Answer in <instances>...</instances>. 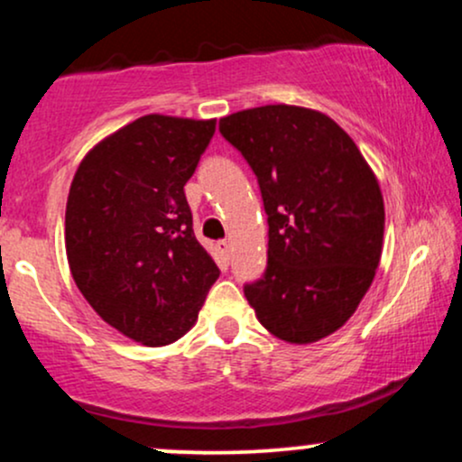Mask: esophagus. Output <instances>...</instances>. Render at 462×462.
<instances>
[{"instance_id":"1","label":"esophagus","mask_w":462,"mask_h":462,"mask_svg":"<svg viewBox=\"0 0 462 462\" xmlns=\"http://www.w3.org/2000/svg\"><path fill=\"white\" fill-rule=\"evenodd\" d=\"M217 245H219V252L224 254L227 261H230V256H232V243H230V241H219V243H217Z\"/></svg>"}]
</instances>
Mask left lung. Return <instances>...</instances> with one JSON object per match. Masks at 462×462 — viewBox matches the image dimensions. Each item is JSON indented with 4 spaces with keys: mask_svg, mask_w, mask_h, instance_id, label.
<instances>
[{
    "mask_svg": "<svg viewBox=\"0 0 462 462\" xmlns=\"http://www.w3.org/2000/svg\"><path fill=\"white\" fill-rule=\"evenodd\" d=\"M256 173L269 224L267 269L245 284L258 321L286 343H315L358 309L383 256L378 178L337 121L273 104L219 119Z\"/></svg>",
    "mask_w": 462,
    "mask_h": 462,
    "instance_id": "left-lung-1",
    "label": "left lung"
}]
</instances>
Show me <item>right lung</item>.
Listing matches in <instances>:
<instances>
[{"label":"right lung","instance_id":"1","mask_svg":"<svg viewBox=\"0 0 462 462\" xmlns=\"http://www.w3.org/2000/svg\"><path fill=\"white\" fill-rule=\"evenodd\" d=\"M213 134L215 119L145 115L99 141L69 189L65 245L79 293L143 346L184 337L219 278L184 195Z\"/></svg>","mask_w":462,"mask_h":462}]
</instances>
